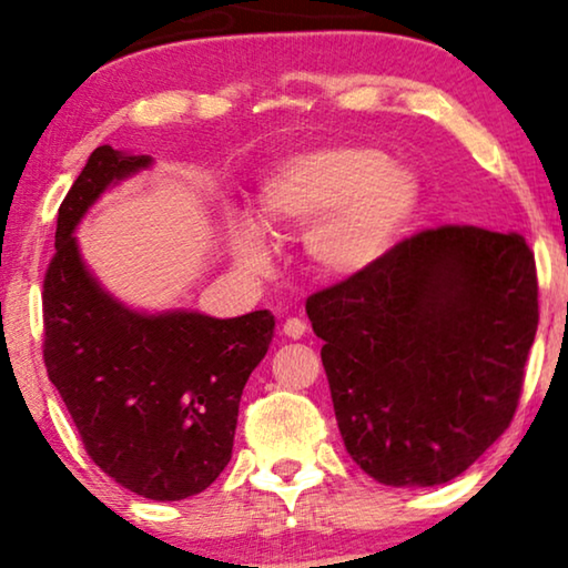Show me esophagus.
<instances>
[{"label": "esophagus", "mask_w": 568, "mask_h": 568, "mask_svg": "<svg viewBox=\"0 0 568 568\" xmlns=\"http://www.w3.org/2000/svg\"><path fill=\"white\" fill-rule=\"evenodd\" d=\"M284 336H290V338H302L305 336V323L300 321V317H290V321L284 323Z\"/></svg>", "instance_id": "1"}]
</instances>
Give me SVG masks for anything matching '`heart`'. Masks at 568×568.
I'll return each mask as SVG.
<instances>
[{
  "mask_svg": "<svg viewBox=\"0 0 568 568\" xmlns=\"http://www.w3.org/2000/svg\"><path fill=\"white\" fill-rule=\"evenodd\" d=\"M422 204L414 170L372 146H325L292 154L263 178L258 220L274 232L305 230V251L323 274H367L406 235ZM232 251L247 268L268 263L253 220L230 222Z\"/></svg>",
  "mask_w": 568,
  "mask_h": 568,
  "instance_id": "heart-1",
  "label": "heart"
}]
</instances>
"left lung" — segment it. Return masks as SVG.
<instances>
[{
    "label": "left lung",
    "mask_w": 568,
    "mask_h": 568,
    "mask_svg": "<svg viewBox=\"0 0 568 568\" xmlns=\"http://www.w3.org/2000/svg\"><path fill=\"white\" fill-rule=\"evenodd\" d=\"M346 453L379 484L439 486L515 418L538 331L517 232L445 224L307 297Z\"/></svg>",
    "instance_id": "left-lung-1"
}]
</instances>
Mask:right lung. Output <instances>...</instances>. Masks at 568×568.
I'll return each instance as SVG.
<instances>
[{
	"label": "right lung",
	"mask_w": 568,
	"mask_h": 568,
	"mask_svg": "<svg viewBox=\"0 0 568 568\" xmlns=\"http://www.w3.org/2000/svg\"><path fill=\"white\" fill-rule=\"evenodd\" d=\"M150 165V154L103 144L61 201L43 278V362L92 463L144 499L178 501L227 468L240 395L268 352L274 315H146L90 276L74 227L108 185Z\"/></svg>",
	"instance_id": "add662e5"
}]
</instances>
